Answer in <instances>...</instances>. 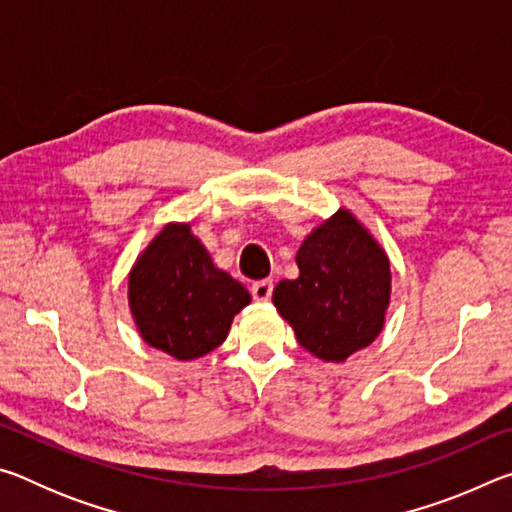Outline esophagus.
Segmentation results:
<instances>
[{"label":"esophagus","instance_id":"1","mask_svg":"<svg viewBox=\"0 0 512 512\" xmlns=\"http://www.w3.org/2000/svg\"><path fill=\"white\" fill-rule=\"evenodd\" d=\"M250 293H253V298L257 302H266L271 300V293H273V280H259L255 282L253 287H250Z\"/></svg>","mask_w":512,"mask_h":512}]
</instances>
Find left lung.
<instances>
[{
  "instance_id": "1",
  "label": "left lung",
  "mask_w": 512,
  "mask_h": 512,
  "mask_svg": "<svg viewBox=\"0 0 512 512\" xmlns=\"http://www.w3.org/2000/svg\"><path fill=\"white\" fill-rule=\"evenodd\" d=\"M298 277L273 289V305L314 357L341 363L377 339L391 305L384 246L348 207L309 232L296 255Z\"/></svg>"
}]
</instances>
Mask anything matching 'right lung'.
Wrapping results in <instances>:
<instances>
[{
	"label": "right lung",
	"mask_w": 512,
	"mask_h": 512,
	"mask_svg": "<svg viewBox=\"0 0 512 512\" xmlns=\"http://www.w3.org/2000/svg\"><path fill=\"white\" fill-rule=\"evenodd\" d=\"M244 284L216 268L192 225L171 221L128 271V309L142 341L178 361H194L225 341Z\"/></svg>",
	"instance_id": "add662e5"
}]
</instances>
